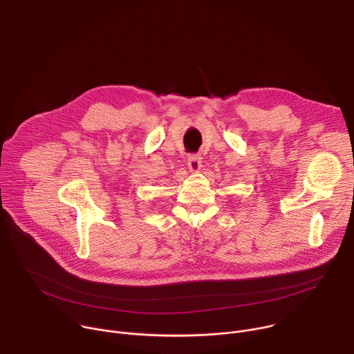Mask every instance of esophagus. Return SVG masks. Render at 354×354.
<instances>
[{
	"label": "esophagus",
	"mask_w": 354,
	"mask_h": 354,
	"mask_svg": "<svg viewBox=\"0 0 354 354\" xmlns=\"http://www.w3.org/2000/svg\"><path fill=\"white\" fill-rule=\"evenodd\" d=\"M200 167H201V158H200V156H190L189 158H187V168H189V171L190 172H198V169H200Z\"/></svg>",
	"instance_id": "esophagus-1"
}]
</instances>
